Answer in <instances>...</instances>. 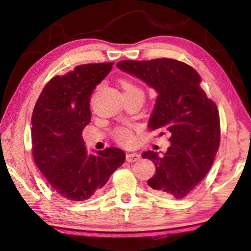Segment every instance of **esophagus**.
Listing matches in <instances>:
<instances>
[{"label":"esophagus","instance_id":"obj_1","mask_svg":"<svg viewBox=\"0 0 251 251\" xmlns=\"http://www.w3.org/2000/svg\"><path fill=\"white\" fill-rule=\"evenodd\" d=\"M139 158H141V155L136 154V152H131V154L126 155V160L128 163H134V161H137Z\"/></svg>","mask_w":251,"mask_h":251}]
</instances>
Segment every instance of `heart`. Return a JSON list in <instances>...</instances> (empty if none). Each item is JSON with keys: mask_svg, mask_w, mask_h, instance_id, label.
I'll list each match as a JSON object with an SVG mask.
<instances>
[{"mask_svg": "<svg viewBox=\"0 0 251 251\" xmlns=\"http://www.w3.org/2000/svg\"><path fill=\"white\" fill-rule=\"evenodd\" d=\"M121 86L123 88V92H124V94H136V95H144V93L142 91V88L137 86L135 83L130 82V80H122L121 83ZM116 137L120 142L123 143H126L128 142L130 139V133L129 130H127L125 128H120L116 130Z\"/></svg>", "mask_w": 251, "mask_h": 251, "instance_id": "1", "label": "heart"}]
</instances>
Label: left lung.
Masks as SVG:
<instances>
[{"instance_id":"left-lung-1","label":"left lung","mask_w":251,"mask_h":251,"mask_svg":"<svg viewBox=\"0 0 251 251\" xmlns=\"http://www.w3.org/2000/svg\"><path fill=\"white\" fill-rule=\"evenodd\" d=\"M117 67L142 79L157 93L148 128L169 135L166 152L147 151L156 173L147 184L160 196L184 198L210 171L220 139L217 106L199 86L193 67L172 58L121 61Z\"/></svg>"}]
</instances>
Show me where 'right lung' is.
Returning a JSON list of instances; mask_svg holds the SVG:
<instances>
[{
  "label": "right lung",
  "mask_w": 251,
  "mask_h": 251,
  "mask_svg": "<svg viewBox=\"0 0 251 251\" xmlns=\"http://www.w3.org/2000/svg\"><path fill=\"white\" fill-rule=\"evenodd\" d=\"M113 64H84L54 76L33 110L34 161L54 192L69 201H82L100 193L126 158L116 147L88 154L82 137L91 121V96Z\"/></svg>",
  "instance_id": "obj_1"
}]
</instances>
